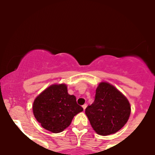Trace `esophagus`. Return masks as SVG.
<instances>
[{"label":"esophagus","mask_w":155,"mask_h":155,"mask_svg":"<svg viewBox=\"0 0 155 155\" xmlns=\"http://www.w3.org/2000/svg\"><path fill=\"white\" fill-rule=\"evenodd\" d=\"M87 104H84L83 106H82V108H83V109H84V110H85V108H87Z\"/></svg>","instance_id":"obj_1"}]
</instances>
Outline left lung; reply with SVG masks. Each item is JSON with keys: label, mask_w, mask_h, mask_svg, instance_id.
Masks as SVG:
<instances>
[{"label": "left lung", "mask_w": 155, "mask_h": 155, "mask_svg": "<svg viewBox=\"0 0 155 155\" xmlns=\"http://www.w3.org/2000/svg\"><path fill=\"white\" fill-rule=\"evenodd\" d=\"M130 111L129 101L122 92L109 83L101 82L96 89L95 101L86 108L85 114L97 134L108 136L127 123Z\"/></svg>", "instance_id": "1"}]
</instances>
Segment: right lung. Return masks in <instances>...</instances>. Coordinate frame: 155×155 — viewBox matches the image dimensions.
Instances as JSON below:
<instances>
[{
    "label": "right lung",
    "instance_id": "add662e5",
    "mask_svg": "<svg viewBox=\"0 0 155 155\" xmlns=\"http://www.w3.org/2000/svg\"><path fill=\"white\" fill-rule=\"evenodd\" d=\"M83 111L76 97L68 93L65 84H52L35 99L33 111L44 129L58 133L67 128L75 115Z\"/></svg>",
    "mask_w": 155,
    "mask_h": 155
}]
</instances>
